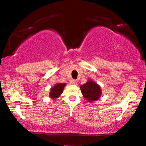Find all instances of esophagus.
I'll use <instances>...</instances> for the list:
<instances>
[{"label":"esophagus","instance_id":"34e87169","mask_svg":"<svg viewBox=\"0 0 146 146\" xmlns=\"http://www.w3.org/2000/svg\"><path fill=\"white\" fill-rule=\"evenodd\" d=\"M71 83L72 84H76V80L72 79V80H71Z\"/></svg>","mask_w":146,"mask_h":146}]
</instances>
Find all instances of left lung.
<instances>
[{
    "label": "left lung",
    "mask_w": 146,
    "mask_h": 146,
    "mask_svg": "<svg viewBox=\"0 0 146 146\" xmlns=\"http://www.w3.org/2000/svg\"><path fill=\"white\" fill-rule=\"evenodd\" d=\"M80 90L84 97L88 102L98 100L101 96L100 86L90 79L84 84L80 86Z\"/></svg>",
    "instance_id": "1"
}]
</instances>
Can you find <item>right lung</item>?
<instances>
[{
  "label": "right lung",
  "mask_w": 146,
  "mask_h": 146,
  "mask_svg": "<svg viewBox=\"0 0 146 146\" xmlns=\"http://www.w3.org/2000/svg\"><path fill=\"white\" fill-rule=\"evenodd\" d=\"M66 84H56L53 88H51L50 93H49V97L52 99H56L61 95L63 92V90L65 87Z\"/></svg>",
  "instance_id": "obj_1"
}]
</instances>
